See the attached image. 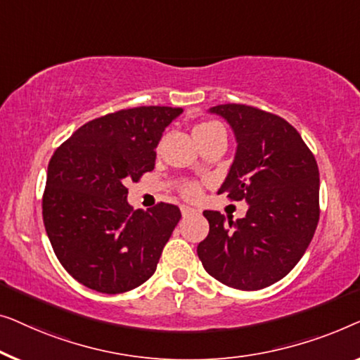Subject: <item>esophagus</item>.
<instances>
[{"label":"esophagus","instance_id":"34e87169","mask_svg":"<svg viewBox=\"0 0 360 360\" xmlns=\"http://www.w3.org/2000/svg\"><path fill=\"white\" fill-rule=\"evenodd\" d=\"M181 212H182V217H189V215L197 214V210L192 209V207H189V205H182Z\"/></svg>","mask_w":360,"mask_h":360}]
</instances>
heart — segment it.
Instances as JSON below:
<instances>
[{
	"label": "heart",
	"mask_w": 360,
	"mask_h": 360,
	"mask_svg": "<svg viewBox=\"0 0 360 360\" xmlns=\"http://www.w3.org/2000/svg\"><path fill=\"white\" fill-rule=\"evenodd\" d=\"M192 134H194V139L197 140V143H199V146H200L204 141L212 139V136L225 135V130L219 122H214V120H204V122H199L194 125ZM200 192H202V186L197 181L184 182V184L181 186V194L184 195L186 199L194 200L200 195Z\"/></svg>",
	"instance_id": "b5f03b06"
}]
</instances>
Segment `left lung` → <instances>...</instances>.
Listing matches in <instances>:
<instances>
[{
    "instance_id": "1",
    "label": "left lung",
    "mask_w": 360,
    "mask_h": 360,
    "mask_svg": "<svg viewBox=\"0 0 360 360\" xmlns=\"http://www.w3.org/2000/svg\"><path fill=\"white\" fill-rule=\"evenodd\" d=\"M238 148L219 189L246 200L245 219L205 210L210 230L197 246L204 269L238 290H259L290 272L320 220V173L311 150L285 119L246 104H220Z\"/></svg>"
}]
</instances>
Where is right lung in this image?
Masks as SVG:
<instances>
[{
	"label": "right lung",
	"instance_id": "1",
	"mask_svg": "<svg viewBox=\"0 0 360 360\" xmlns=\"http://www.w3.org/2000/svg\"><path fill=\"white\" fill-rule=\"evenodd\" d=\"M179 108L140 105L89 120L55 150L42 195L45 231L73 279L103 293H124L155 274L181 219L160 202L134 210L125 182L155 168L156 145Z\"/></svg>",
	"mask_w": 360,
	"mask_h": 360
}]
</instances>
